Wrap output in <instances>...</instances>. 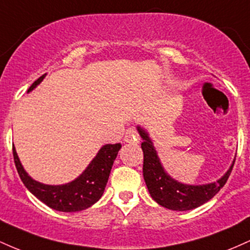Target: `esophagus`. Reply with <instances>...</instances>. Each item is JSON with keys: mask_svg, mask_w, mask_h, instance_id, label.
Here are the masks:
<instances>
[{"mask_svg": "<svg viewBox=\"0 0 250 250\" xmlns=\"http://www.w3.org/2000/svg\"><path fill=\"white\" fill-rule=\"evenodd\" d=\"M125 142L127 143H139L140 142V137L139 134L134 130V129H128L127 133L125 135Z\"/></svg>", "mask_w": 250, "mask_h": 250, "instance_id": "1", "label": "esophagus"}]
</instances>
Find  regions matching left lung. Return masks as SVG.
I'll return each mask as SVG.
<instances>
[{
	"instance_id": "obj_1",
	"label": "left lung",
	"mask_w": 250,
	"mask_h": 250,
	"mask_svg": "<svg viewBox=\"0 0 250 250\" xmlns=\"http://www.w3.org/2000/svg\"><path fill=\"white\" fill-rule=\"evenodd\" d=\"M136 128L143 140L141 148L143 150L145 182L150 196L160 206L170 210H191L213 199L226 185L233 169L235 159L226 174L215 182L206 185H186L173 179L165 170L148 131L141 125H137Z\"/></svg>"
}]
</instances>
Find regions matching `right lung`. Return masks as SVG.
Listing matches in <instances>:
<instances>
[{
	"instance_id": "1",
	"label": "right lung",
	"mask_w": 250,
	"mask_h": 250,
	"mask_svg": "<svg viewBox=\"0 0 250 250\" xmlns=\"http://www.w3.org/2000/svg\"><path fill=\"white\" fill-rule=\"evenodd\" d=\"M45 75L37 79L27 93L34 90L43 81ZM121 147V143L102 146L82 174L64 185H45L34 180L22 166L15 147H13V154L17 173L31 194L51 209L63 213H75L91 207L101 199L113 163Z\"/></svg>"
}]
</instances>
